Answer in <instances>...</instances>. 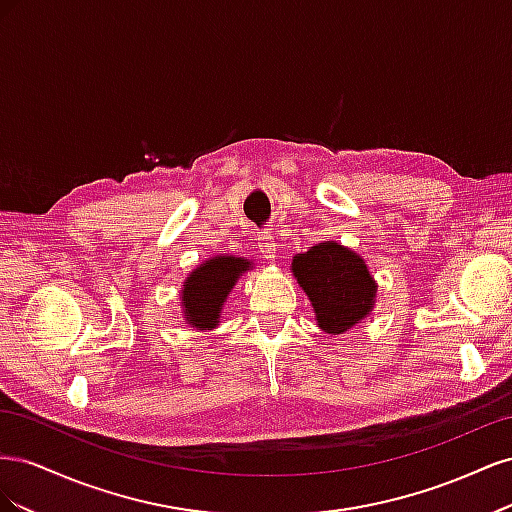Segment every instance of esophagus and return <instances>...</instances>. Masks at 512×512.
<instances>
[{
	"instance_id": "esophagus-1",
	"label": "esophagus",
	"mask_w": 512,
	"mask_h": 512,
	"mask_svg": "<svg viewBox=\"0 0 512 512\" xmlns=\"http://www.w3.org/2000/svg\"><path fill=\"white\" fill-rule=\"evenodd\" d=\"M260 252H262V258L275 260V256H277V245L271 241V235L262 237V241H260Z\"/></svg>"
}]
</instances>
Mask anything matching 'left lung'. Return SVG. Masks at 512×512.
Here are the masks:
<instances>
[{"label": "left lung", "mask_w": 512, "mask_h": 512, "mask_svg": "<svg viewBox=\"0 0 512 512\" xmlns=\"http://www.w3.org/2000/svg\"><path fill=\"white\" fill-rule=\"evenodd\" d=\"M292 277L314 307L318 327L342 335L365 320L376 305L378 284L361 254L337 241H322L292 256Z\"/></svg>", "instance_id": "8db88e82"}]
</instances>
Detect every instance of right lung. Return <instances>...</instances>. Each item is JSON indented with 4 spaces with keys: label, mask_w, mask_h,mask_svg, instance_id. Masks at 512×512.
<instances>
[{
    "label": "right lung",
    "mask_w": 512,
    "mask_h": 512,
    "mask_svg": "<svg viewBox=\"0 0 512 512\" xmlns=\"http://www.w3.org/2000/svg\"><path fill=\"white\" fill-rule=\"evenodd\" d=\"M254 262L241 256H211L185 277L181 288V316L196 331H211L220 324L222 309L237 280L252 271Z\"/></svg>",
    "instance_id": "right-lung-1"
}]
</instances>
